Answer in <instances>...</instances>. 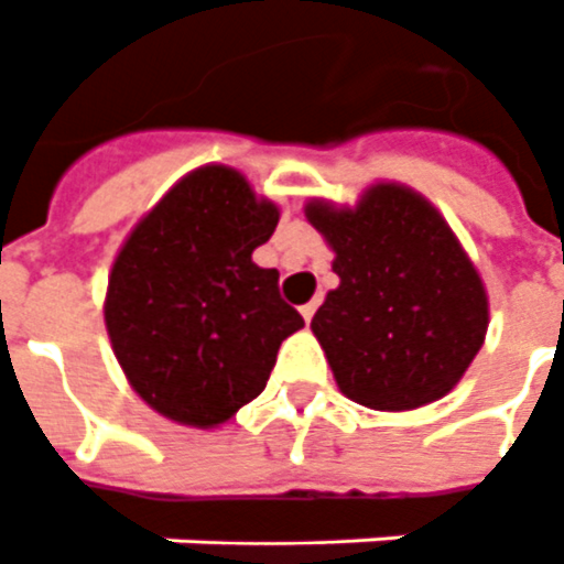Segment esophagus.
Returning a JSON list of instances; mask_svg holds the SVG:
<instances>
[{
	"label": "esophagus",
	"instance_id": "obj_1",
	"mask_svg": "<svg viewBox=\"0 0 564 564\" xmlns=\"http://www.w3.org/2000/svg\"><path fill=\"white\" fill-rule=\"evenodd\" d=\"M315 310H318V303H315V301H310V303H306V306H301V315H303V322H313Z\"/></svg>",
	"mask_w": 564,
	"mask_h": 564
}]
</instances>
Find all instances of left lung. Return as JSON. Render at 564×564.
Masks as SVG:
<instances>
[{
  "mask_svg": "<svg viewBox=\"0 0 564 564\" xmlns=\"http://www.w3.org/2000/svg\"><path fill=\"white\" fill-rule=\"evenodd\" d=\"M303 212L339 275L310 325L339 391L382 413L449 394L486 339L489 294L434 203L377 182L355 206L313 197Z\"/></svg>",
  "mask_w": 564,
  "mask_h": 564,
  "instance_id": "8db88e82",
  "label": "left lung"
}]
</instances>
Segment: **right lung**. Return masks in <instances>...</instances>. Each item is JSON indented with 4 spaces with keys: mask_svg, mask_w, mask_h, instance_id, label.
<instances>
[{
    "mask_svg": "<svg viewBox=\"0 0 564 564\" xmlns=\"http://www.w3.org/2000/svg\"><path fill=\"white\" fill-rule=\"evenodd\" d=\"M279 206L246 175L191 170L123 239L106 289V330L130 389L170 422L218 429L254 401L301 313L279 273L251 261Z\"/></svg>",
    "mask_w": 564,
    "mask_h": 564,
    "instance_id": "1",
    "label": "right lung"
}]
</instances>
